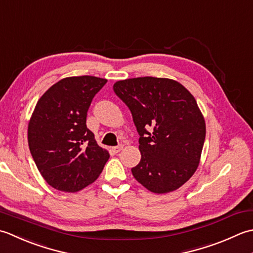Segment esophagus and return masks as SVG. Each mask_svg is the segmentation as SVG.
I'll return each instance as SVG.
<instances>
[{"label":"esophagus","instance_id":"34e87169","mask_svg":"<svg viewBox=\"0 0 253 253\" xmlns=\"http://www.w3.org/2000/svg\"><path fill=\"white\" fill-rule=\"evenodd\" d=\"M123 148V145H118V146H113V147H111V152L113 153V154H117V153H119L121 149Z\"/></svg>","mask_w":253,"mask_h":253}]
</instances>
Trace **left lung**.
<instances>
[{
    "label": "left lung",
    "mask_w": 253,
    "mask_h": 253,
    "mask_svg": "<svg viewBox=\"0 0 253 253\" xmlns=\"http://www.w3.org/2000/svg\"><path fill=\"white\" fill-rule=\"evenodd\" d=\"M113 90L130 109L140 135L134 178L154 193L181 187L199 166L206 132L191 92L176 81L152 76L119 81Z\"/></svg>",
    "instance_id": "obj_1"
}]
</instances>
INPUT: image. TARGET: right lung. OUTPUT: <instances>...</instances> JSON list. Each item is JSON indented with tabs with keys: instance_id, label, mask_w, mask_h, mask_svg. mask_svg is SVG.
Here are the masks:
<instances>
[{
	"instance_id": "add662e5",
	"label": "right lung",
	"mask_w": 253,
	"mask_h": 253,
	"mask_svg": "<svg viewBox=\"0 0 253 253\" xmlns=\"http://www.w3.org/2000/svg\"><path fill=\"white\" fill-rule=\"evenodd\" d=\"M107 80L72 76L40 97L28 125V145L41 176L51 187L77 192L99 177L109 153L86 126L92 98Z\"/></svg>"
}]
</instances>
